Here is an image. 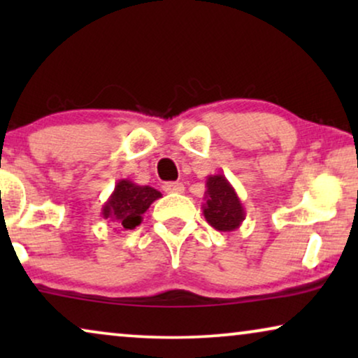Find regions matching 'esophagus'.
<instances>
[{
    "instance_id": "esophagus-1",
    "label": "esophagus",
    "mask_w": 358,
    "mask_h": 358,
    "mask_svg": "<svg viewBox=\"0 0 358 358\" xmlns=\"http://www.w3.org/2000/svg\"><path fill=\"white\" fill-rule=\"evenodd\" d=\"M163 190L168 194H180V192H184V184L182 182H166L163 185Z\"/></svg>"
}]
</instances>
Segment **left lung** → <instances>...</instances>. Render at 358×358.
Segmentation results:
<instances>
[{
  "label": "left lung",
  "instance_id": "1",
  "mask_svg": "<svg viewBox=\"0 0 358 358\" xmlns=\"http://www.w3.org/2000/svg\"><path fill=\"white\" fill-rule=\"evenodd\" d=\"M205 187L207 190H205V203L202 208L203 217L210 227L223 233L234 231L241 227L246 218V212L229 180L222 173H218L208 176Z\"/></svg>",
  "mask_w": 358,
  "mask_h": 358
}]
</instances>
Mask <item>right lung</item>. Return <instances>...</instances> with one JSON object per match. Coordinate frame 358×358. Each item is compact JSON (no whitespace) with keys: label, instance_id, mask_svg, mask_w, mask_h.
<instances>
[{"label":"right lung","instance_id":"add662e5","mask_svg":"<svg viewBox=\"0 0 358 358\" xmlns=\"http://www.w3.org/2000/svg\"><path fill=\"white\" fill-rule=\"evenodd\" d=\"M161 197L159 190L120 179L114 192L102 205V217L119 223L120 229H134L143 222V213Z\"/></svg>","mask_w":358,"mask_h":358}]
</instances>
